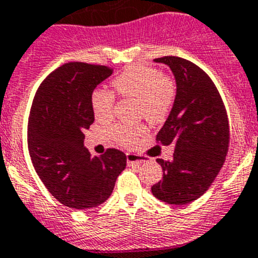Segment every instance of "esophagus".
Masks as SVG:
<instances>
[{
	"instance_id": "esophagus-1",
	"label": "esophagus",
	"mask_w": 258,
	"mask_h": 258,
	"mask_svg": "<svg viewBox=\"0 0 258 258\" xmlns=\"http://www.w3.org/2000/svg\"><path fill=\"white\" fill-rule=\"evenodd\" d=\"M127 163L128 164H143V163L148 162L144 156L137 155V154H132V153H127Z\"/></svg>"
}]
</instances>
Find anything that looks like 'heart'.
<instances>
[{"instance_id":"heart-1","label":"heart","mask_w":258,"mask_h":258,"mask_svg":"<svg viewBox=\"0 0 258 258\" xmlns=\"http://www.w3.org/2000/svg\"><path fill=\"white\" fill-rule=\"evenodd\" d=\"M113 88L122 96L137 99V114L153 123L164 121L175 99V84L172 78L160 74L158 69L134 64L115 76ZM114 94L105 88H96L91 93L90 103L94 115L99 121L110 119L114 112ZM146 132L144 124H117L110 130V136L124 146H132L137 137Z\"/></svg>"}]
</instances>
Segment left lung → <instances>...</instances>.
I'll use <instances>...</instances> for the list:
<instances>
[{"label":"left lung","instance_id":"8db88e82","mask_svg":"<svg viewBox=\"0 0 258 258\" xmlns=\"http://www.w3.org/2000/svg\"><path fill=\"white\" fill-rule=\"evenodd\" d=\"M167 64L175 80V99L156 140L174 144L170 160L156 159L163 178L151 187L154 196L172 205H186L208 191L221 169L229 146L227 112L218 89L199 66L174 56L155 58Z\"/></svg>","mask_w":258,"mask_h":258}]
</instances>
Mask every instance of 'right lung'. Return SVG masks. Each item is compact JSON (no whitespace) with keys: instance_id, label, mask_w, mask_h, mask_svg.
Here are the masks:
<instances>
[{"instance_id":"add662e5","label":"right lung","mask_w":258,"mask_h":258,"mask_svg":"<svg viewBox=\"0 0 258 258\" xmlns=\"http://www.w3.org/2000/svg\"><path fill=\"white\" fill-rule=\"evenodd\" d=\"M112 69L69 62L40 84L28 122L31 163L48 191L62 205L91 209L112 195L115 179L126 168V155L108 149L91 156L84 131L94 122L91 93L112 75Z\"/></svg>"}]
</instances>
